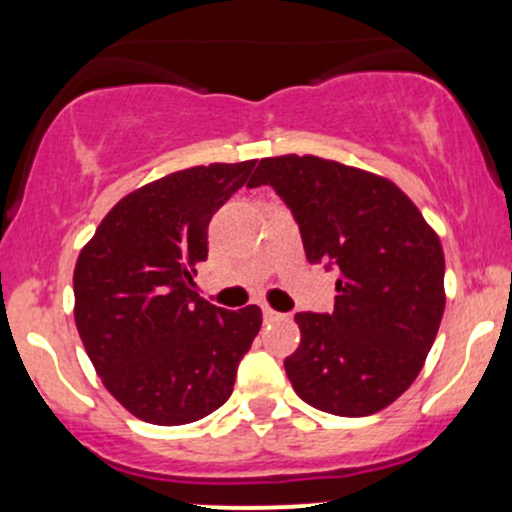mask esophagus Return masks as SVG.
<instances>
[{
    "mask_svg": "<svg viewBox=\"0 0 512 512\" xmlns=\"http://www.w3.org/2000/svg\"><path fill=\"white\" fill-rule=\"evenodd\" d=\"M261 310H263V318H266V320H278V318H283L281 313H276V310L268 308V305H261Z\"/></svg>",
    "mask_w": 512,
    "mask_h": 512,
    "instance_id": "1",
    "label": "esophagus"
}]
</instances>
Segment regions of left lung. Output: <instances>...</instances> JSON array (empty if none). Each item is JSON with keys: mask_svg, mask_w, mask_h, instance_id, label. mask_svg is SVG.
Returning <instances> with one entry per match:
<instances>
[{"mask_svg": "<svg viewBox=\"0 0 512 512\" xmlns=\"http://www.w3.org/2000/svg\"><path fill=\"white\" fill-rule=\"evenodd\" d=\"M268 184L291 209L310 263L337 273L333 313H295L286 357L295 394L335 416H370L421 372L444 315V251L389 179L313 155L266 157Z\"/></svg>", "mask_w": 512, "mask_h": 512, "instance_id": "1", "label": "left lung"}]
</instances>
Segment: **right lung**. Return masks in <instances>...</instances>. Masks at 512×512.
<instances>
[{
  "label": "right lung",
  "mask_w": 512,
  "mask_h": 512,
  "mask_svg": "<svg viewBox=\"0 0 512 512\" xmlns=\"http://www.w3.org/2000/svg\"><path fill=\"white\" fill-rule=\"evenodd\" d=\"M256 160L172 172L120 199L73 271L76 328L105 389L147 424L217 412L261 330V310H224L194 293L209 221Z\"/></svg>",
  "instance_id": "1"
}]
</instances>
